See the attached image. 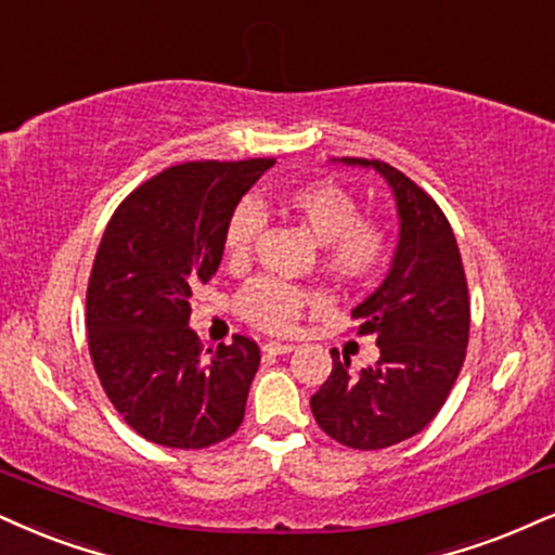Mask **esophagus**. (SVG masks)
I'll use <instances>...</instances> for the list:
<instances>
[{
    "mask_svg": "<svg viewBox=\"0 0 555 555\" xmlns=\"http://www.w3.org/2000/svg\"><path fill=\"white\" fill-rule=\"evenodd\" d=\"M262 350L270 354H285V352H293V345L291 341H267Z\"/></svg>",
    "mask_w": 555,
    "mask_h": 555,
    "instance_id": "34e87169",
    "label": "esophagus"
}]
</instances>
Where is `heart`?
Wrapping results in <instances>:
<instances>
[{"instance_id":"1","label":"heart","mask_w":555,"mask_h":555,"mask_svg":"<svg viewBox=\"0 0 555 555\" xmlns=\"http://www.w3.org/2000/svg\"><path fill=\"white\" fill-rule=\"evenodd\" d=\"M280 203L321 244V255L341 280H365L388 257V234L380 223L360 218L358 201L337 182L317 180L285 190ZM262 210L255 201H242L223 229V251L231 262H244L262 229ZM319 291L300 288L278 278H255L238 293V313L264 332H288L304 306L321 304Z\"/></svg>"}]
</instances>
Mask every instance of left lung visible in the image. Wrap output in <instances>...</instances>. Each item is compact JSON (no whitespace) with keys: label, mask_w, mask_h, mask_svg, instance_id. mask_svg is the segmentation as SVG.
<instances>
[{"label":"left lung","mask_w":555,"mask_h":555,"mask_svg":"<svg viewBox=\"0 0 555 555\" xmlns=\"http://www.w3.org/2000/svg\"><path fill=\"white\" fill-rule=\"evenodd\" d=\"M373 169L391 188L399 218L391 267L352 309L380 358L350 373L332 350V375L311 396V412L332 440L380 450L422 433L440 412L468 347L470 304L453 229L422 188L378 159H332Z\"/></svg>","instance_id":"left-lung-1"}]
</instances>
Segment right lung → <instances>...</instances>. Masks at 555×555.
Here are the masks:
<instances>
[{
	"instance_id": "right-lung-1",
	"label": "right lung",
	"mask_w": 555,
	"mask_h": 555,
	"mask_svg": "<svg viewBox=\"0 0 555 555\" xmlns=\"http://www.w3.org/2000/svg\"><path fill=\"white\" fill-rule=\"evenodd\" d=\"M275 159L188 162L115 210L87 288L89 354L107 399L149 442L203 450L244 420L259 347L203 350L190 298L216 275L231 210Z\"/></svg>"
}]
</instances>
